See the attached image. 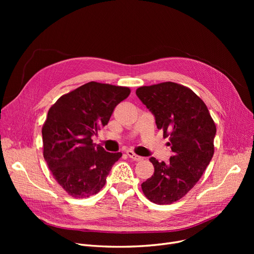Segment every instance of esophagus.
Wrapping results in <instances>:
<instances>
[{
    "mask_svg": "<svg viewBox=\"0 0 254 254\" xmlns=\"http://www.w3.org/2000/svg\"><path fill=\"white\" fill-rule=\"evenodd\" d=\"M127 156H128L129 158H131L132 161H135V162H140V161H142V159H143L142 156L137 155L135 152H132L131 150H127Z\"/></svg>",
    "mask_w": 254,
    "mask_h": 254,
    "instance_id": "esophagus-1",
    "label": "esophagus"
}]
</instances>
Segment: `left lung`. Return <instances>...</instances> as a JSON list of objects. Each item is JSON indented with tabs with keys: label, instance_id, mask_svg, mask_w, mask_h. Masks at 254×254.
Returning <instances> with one entry per match:
<instances>
[{
	"label": "left lung",
	"instance_id": "obj_1",
	"mask_svg": "<svg viewBox=\"0 0 254 254\" xmlns=\"http://www.w3.org/2000/svg\"><path fill=\"white\" fill-rule=\"evenodd\" d=\"M136 95L153 114L164 137H169L173 152L167 164L149 158L154 173L142 183V190L154 204H172L193 188L210 164L216 127L205 103L183 85L164 82L142 86Z\"/></svg>",
	"mask_w": 254,
	"mask_h": 254
}]
</instances>
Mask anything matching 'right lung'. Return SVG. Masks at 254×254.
<instances>
[{
    "label": "right lung",
    "instance_id": "obj_1",
    "mask_svg": "<svg viewBox=\"0 0 254 254\" xmlns=\"http://www.w3.org/2000/svg\"><path fill=\"white\" fill-rule=\"evenodd\" d=\"M129 88L88 82L61 97L42 128L43 155L53 177L73 197L98 193L122 152H107L92 136L108 124Z\"/></svg>",
    "mask_w": 254,
    "mask_h": 254
}]
</instances>
